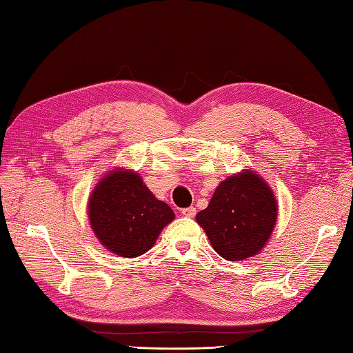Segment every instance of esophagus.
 <instances>
[{"instance_id":"esophagus-1","label":"esophagus","mask_w":353,"mask_h":353,"mask_svg":"<svg viewBox=\"0 0 353 353\" xmlns=\"http://www.w3.org/2000/svg\"><path fill=\"white\" fill-rule=\"evenodd\" d=\"M182 215L188 216V218H194L195 216V208L190 206V208H185L182 209Z\"/></svg>"}]
</instances>
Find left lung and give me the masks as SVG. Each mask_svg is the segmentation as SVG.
I'll list each match as a JSON object with an SVG mask.
<instances>
[{
    "label": "left lung",
    "instance_id": "left-lung-1",
    "mask_svg": "<svg viewBox=\"0 0 353 353\" xmlns=\"http://www.w3.org/2000/svg\"><path fill=\"white\" fill-rule=\"evenodd\" d=\"M276 212L274 192L265 180L243 171L221 182L209 206L195 218L221 257L241 261L263 248Z\"/></svg>",
    "mask_w": 353,
    "mask_h": 353
}]
</instances>
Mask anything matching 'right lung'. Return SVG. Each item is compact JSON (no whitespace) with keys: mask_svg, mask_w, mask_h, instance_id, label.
Masks as SVG:
<instances>
[{"mask_svg":"<svg viewBox=\"0 0 353 353\" xmlns=\"http://www.w3.org/2000/svg\"><path fill=\"white\" fill-rule=\"evenodd\" d=\"M90 224L103 247L121 257H138L157 242L174 219L132 171H112L96 186L88 203Z\"/></svg>","mask_w":353,"mask_h":353,"instance_id":"right-lung-1","label":"right lung"}]
</instances>
